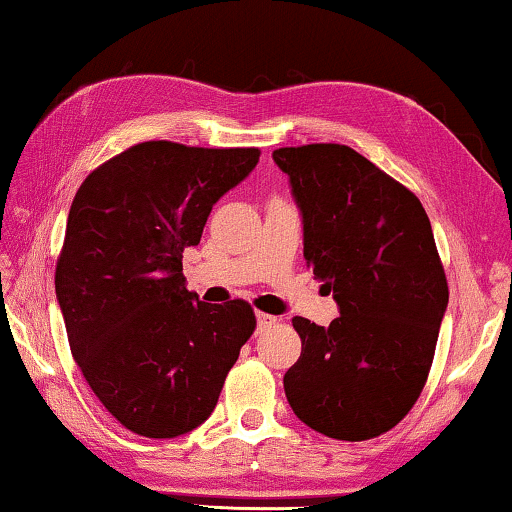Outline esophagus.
<instances>
[{"label": "esophagus", "mask_w": 512, "mask_h": 512, "mask_svg": "<svg viewBox=\"0 0 512 512\" xmlns=\"http://www.w3.org/2000/svg\"><path fill=\"white\" fill-rule=\"evenodd\" d=\"M256 318H258V328H261V330H265V328H272V325L277 323V316L265 314V311H258Z\"/></svg>", "instance_id": "34e87169"}]
</instances>
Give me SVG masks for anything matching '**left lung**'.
I'll return each mask as SVG.
<instances>
[{
	"mask_svg": "<svg viewBox=\"0 0 512 512\" xmlns=\"http://www.w3.org/2000/svg\"><path fill=\"white\" fill-rule=\"evenodd\" d=\"M305 224V261L335 295L328 328L295 316L302 353L284 376L305 425L339 441L390 432L432 369L448 281L418 196L348 145L279 147Z\"/></svg>",
	"mask_w": 512,
	"mask_h": 512,
	"instance_id": "obj_1",
	"label": "left lung"
}]
</instances>
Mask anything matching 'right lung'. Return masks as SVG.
I'll return each mask as SVG.
<instances>
[{
  "instance_id": "add662e5",
  "label": "right lung",
  "mask_w": 512,
  "mask_h": 512,
  "mask_svg": "<svg viewBox=\"0 0 512 512\" xmlns=\"http://www.w3.org/2000/svg\"><path fill=\"white\" fill-rule=\"evenodd\" d=\"M258 157V147L147 140L103 161L76 191L57 300L87 385L133 434L173 439L210 418L254 335L249 302L210 305L187 291L182 254Z\"/></svg>"
}]
</instances>
